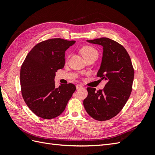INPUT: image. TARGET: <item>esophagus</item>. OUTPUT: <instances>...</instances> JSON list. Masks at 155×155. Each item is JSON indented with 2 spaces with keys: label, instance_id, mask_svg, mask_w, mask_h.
<instances>
[{
  "label": "esophagus",
  "instance_id": "34e87169",
  "mask_svg": "<svg viewBox=\"0 0 155 155\" xmlns=\"http://www.w3.org/2000/svg\"><path fill=\"white\" fill-rule=\"evenodd\" d=\"M81 88H83V85H80V84H78V85H76V88L77 89Z\"/></svg>",
  "mask_w": 155,
  "mask_h": 155
}]
</instances>
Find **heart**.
<instances>
[{
	"mask_svg": "<svg viewBox=\"0 0 155 155\" xmlns=\"http://www.w3.org/2000/svg\"><path fill=\"white\" fill-rule=\"evenodd\" d=\"M80 51L82 55L83 56V58H85L87 55L94 53H97V50L94 48H93L92 46H88V45H87L82 47Z\"/></svg>",
	"mask_w": 155,
	"mask_h": 155,
	"instance_id": "b5f03b06",
	"label": "heart"
}]
</instances>
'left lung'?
<instances>
[{"label":"left lung","mask_w":155,"mask_h":155,"mask_svg":"<svg viewBox=\"0 0 155 155\" xmlns=\"http://www.w3.org/2000/svg\"><path fill=\"white\" fill-rule=\"evenodd\" d=\"M103 46L101 63L97 76L107 81L104 90L87 88L83 100L87 113L98 121L110 120L118 114L128 100L134 79L130 56L122 45L107 37L87 40Z\"/></svg>","instance_id":"left-lung-1"}]
</instances>
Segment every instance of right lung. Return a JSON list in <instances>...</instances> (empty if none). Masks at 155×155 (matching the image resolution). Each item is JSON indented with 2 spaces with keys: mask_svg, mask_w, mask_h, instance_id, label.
I'll list each match as a JSON object with an SVG mask.
<instances>
[{
  "mask_svg": "<svg viewBox=\"0 0 155 155\" xmlns=\"http://www.w3.org/2000/svg\"><path fill=\"white\" fill-rule=\"evenodd\" d=\"M76 41L51 39L36 45L23 62L20 73L21 92L27 106L37 116L52 119L64 110L76 91L72 83L55 85L58 70L64 67V54Z\"/></svg>",
  "mask_w": 155,
  "mask_h": 155,
  "instance_id": "right-lung-1",
  "label": "right lung"
}]
</instances>
